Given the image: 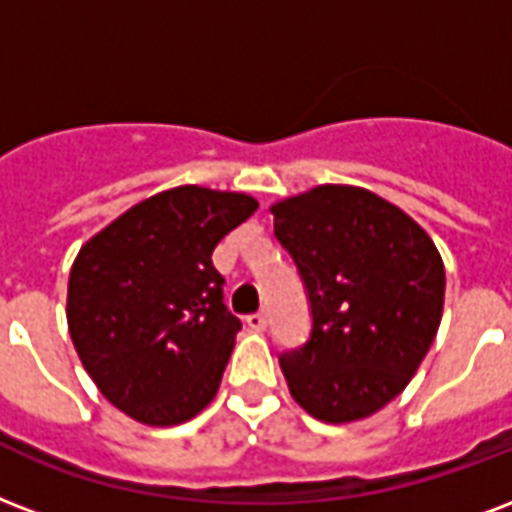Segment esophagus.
Segmentation results:
<instances>
[{
	"label": "esophagus",
	"instance_id": "1",
	"mask_svg": "<svg viewBox=\"0 0 512 512\" xmlns=\"http://www.w3.org/2000/svg\"><path fill=\"white\" fill-rule=\"evenodd\" d=\"M247 325L252 327V330H265V327H268V314H265V311H255V314H249Z\"/></svg>",
	"mask_w": 512,
	"mask_h": 512
}]
</instances>
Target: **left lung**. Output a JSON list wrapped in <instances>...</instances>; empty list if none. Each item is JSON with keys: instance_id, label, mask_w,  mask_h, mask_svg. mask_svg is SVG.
<instances>
[{"instance_id": "8db88e82", "label": "left lung", "mask_w": 512, "mask_h": 512, "mask_svg": "<svg viewBox=\"0 0 512 512\" xmlns=\"http://www.w3.org/2000/svg\"><path fill=\"white\" fill-rule=\"evenodd\" d=\"M271 212L311 308L308 341L279 357L292 397L327 424L381 411L438 333V249L408 214L362 187H314Z\"/></svg>"}]
</instances>
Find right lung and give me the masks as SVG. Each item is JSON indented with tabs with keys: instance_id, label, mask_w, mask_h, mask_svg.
I'll use <instances>...</instances> for the list:
<instances>
[{
	"instance_id": "1",
	"label": "right lung",
	"mask_w": 512,
	"mask_h": 512,
	"mask_svg": "<svg viewBox=\"0 0 512 512\" xmlns=\"http://www.w3.org/2000/svg\"><path fill=\"white\" fill-rule=\"evenodd\" d=\"M257 212L244 193L174 187L120 214L74 260L66 319L101 395L171 427L212 403L241 319L212 252Z\"/></svg>"
}]
</instances>
